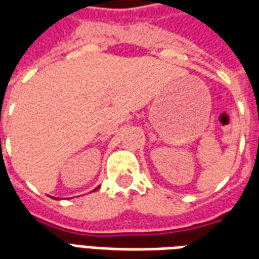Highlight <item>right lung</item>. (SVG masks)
Returning a JSON list of instances; mask_svg holds the SVG:
<instances>
[{
	"label": "right lung",
	"instance_id": "right-lung-1",
	"mask_svg": "<svg viewBox=\"0 0 259 259\" xmlns=\"http://www.w3.org/2000/svg\"><path fill=\"white\" fill-rule=\"evenodd\" d=\"M96 190H97V189H96Z\"/></svg>",
	"mask_w": 259,
	"mask_h": 259
}]
</instances>
